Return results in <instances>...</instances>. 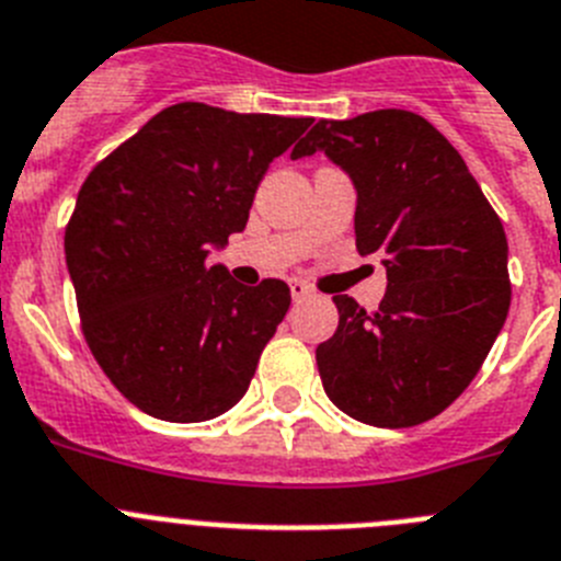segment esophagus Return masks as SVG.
Segmentation results:
<instances>
[{"label": "esophagus", "mask_w": 561, "mask_h": 561, "mask_svg": "<svg viewBox=\"0 0 561 561\" xmlns=\"http://www.w3.org/2000/svg\"><path fill=\"white\" fill-rule=\"evenodd\" d=\"M287 285H290V296H294L296 301L308 299V296L313 294V287H310L308 282H301V279H290V282H287Z\"/></svg>", "instance_id": "34e87169"}]
</instances>
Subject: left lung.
Listing matches in <instances>:
<instances>
[{
  "label": "left lung",
  "mask_w": 561,
  "mask_h": 561,
  "mask_svg": "<svg viewBox=\"0 0 561 561\" xmlns=\"http://www.w3.org/2000/svg\"><path fill=\"white\" fill-rule=\"evenodd\" d=\"M316 152L350 174L355 248L387 267L375 313L333 296L339 328L316 347L324 392L369 426L432 421L469 387L508 316L503 222L460 152L415 112L319 121L290 158Z\"/></svg>",
  "instance_id": "obj_1"
}]
</instances>
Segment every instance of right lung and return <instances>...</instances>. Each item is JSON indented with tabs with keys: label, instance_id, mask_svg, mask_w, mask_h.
Wrapping results in <instances>:
<instances>
[{
	"label": "right lung",
	"instance_id": "add662e5",
	"mask_svg": "<svg viewBox=\"0 0 561 561\" xmlns=\"http://www.w3.org/2000/svg\"><path fill=\"white\" fill-rule=\"evenodd\" d=\"M310 118L165 106L101 160L65 231L81 330L121 396L172 423L222 415L248 392L290 287L208 265L242 231L267 165Z\"/></svg>",
	"mask_w": 561,
	"mask_h": 561
}]
</instances>
